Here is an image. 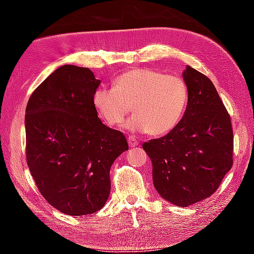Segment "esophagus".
<instances>
[{"mask_svg": "<svg viewBox=\"0 0 254 254\" xmlns=\"http://www.w3.org/2000/svg\"><path fill=\"white\" fill-rule=\"evenodd\" d=\"M127 140H128V144H130V147H136L137 144H139V141H137L136 137L134 136H127Z\"/></svg>", "mask_w": 254, "mask_h": 254, "instance_id": "esophagus-1", "label": "esophagus"}]
</instances>
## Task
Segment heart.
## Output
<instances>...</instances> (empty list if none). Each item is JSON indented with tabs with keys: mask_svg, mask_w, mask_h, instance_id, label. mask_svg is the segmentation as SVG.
<instances>
[{
	"mask_svg": "<svg viewBox=\"0 0 254 254\" xmlns=\"http://www.w3.org/2000/svg\"><path fill=\"white\" fill-rule=\"evenodd\" d=\"M189 101L184 78L165 72L137 68L120 75L113 88L98 87L93 105L110 126H120L132 107L135 115L126 123L127 130L165 135L182 121Z\"/></svg>",
	"mask_w": 254,
	"mask_h": 254,
	"instance_id": "heart-1",
	"label": "heart"
}]
</instances>
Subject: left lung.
<instances>
[{"instance_id": "8db88e82", "label": "left lung", "mask_w": 254, "mask_h": 254, "mask_svg": "<svg viewBox=\"0 0 254 254\" xmlns=\"http://www.w3.org/2000/svg\"><path fill=\"white\" fill-rule=\"evenodd\" d=\"M183 78L189 101L182 121L142 147L151 159L157 191L170 203L186 207L213 195L232 168L233 130L212 80L190 66Z\"/></svg>"}]
</instances>
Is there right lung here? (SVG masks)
<instances>
[{
    "label": "right lung",
    "mask_w": 254,
    "mask_h": 254,
    "mask_svg": "<svg viewBox=\"0 0 254 254\" xmlns=\"http://www.w3.org/2000/svg\"><path fill=\"white\" fill-rule=\"evenodd\" d=\"M101 84L89 68L59 67L34 89L25 109V156L41 195L62 213L80 216L105 205L110 169L128 145L97 117Z\"/></svg>",
    "instance_id": "obj_1"
}]
</instances>
